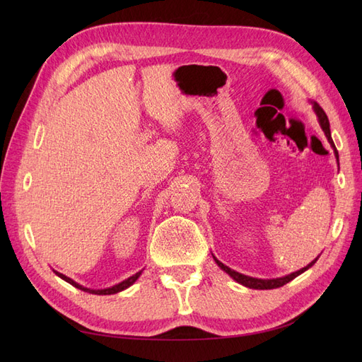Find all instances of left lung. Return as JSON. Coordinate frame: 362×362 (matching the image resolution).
<instances>
[{
  "label": "left lung",
  "instance_id": "obj_1",
  "mask_svg": "<svg viewBox=\"0 0 362 362\" xmlns=\"http://www.w3.org/2000/svg\"><path fill=\"white\" fill-rule=\"evenodd\" d=\"M314 110H315L317 116H319V122H320V125H322V128H323V131H325V134H326L327 140H329V144L332 145V148H334V151H335V157L338 158V152H337V149H335V145H334L332 137H331L329 119H327L326 113L323 112V108H322L319 104L314 103ZM214 259H216V262H217V266L221 267L222 270H225V272L228 273V275L231 276V278H234L238 284H242V286L249 287V288H255V290H272V288H279V287H282V286H286L287 282H290V281L294 279L296 276H299L300 273H303L305 270H308V269L314 264V262H315V259H314V261L310 262V264L306 266V267H303V269H300V270H298V272L291 273V275L284 276V278H276V279H257V278H250V276L242 275V273H238V272H235V270H233V269H229L228 266L222 264V262L218 261L217 258H214Z\"/></svg>",
  "mask_w": 362,
  "mask_h": 362
}]
</instances>
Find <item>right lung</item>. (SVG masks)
<instances>
[{
    "mask_svg": "<svg viewBox=\"0 0 362 362\" xmlns=\"http://www.w3.org/2000/svg\"><path fill=\"white\" fill-rule=\"evenodd\" d=\"M56 275H57V276H60L62 279H64L66 282H69L71 286H74V287H76V288H80V290H83V291H87V293H92V294H115V293H119V291H122V290L128 288L129 286H133V284L137 281V278L141 275V272H137L136 275H133L131 278H128V279L122 281L120 284H116V286H113V287H110V288H104V290H90V288H84L83 286H80V284H76V282H75V281H72L71 278L64 276L63 273L56 272Z\"/></svg>",
    "mask_w": 362,
    "mask_h": 362,
    "instance_id": "obj_1",
    "label": "right lung"
}]
</instances>
